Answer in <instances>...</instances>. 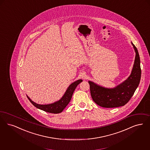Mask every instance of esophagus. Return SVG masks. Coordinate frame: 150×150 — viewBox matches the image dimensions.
Segmentation results:
<instances>
[{
  "label": "esophagus",
  "mask_w": 150,
  "mask_h": 150,
  "mask_svg": "<svg viewBox=\"0 0 150 150\" xmlns=\"http://www.w3.org/2000/svg\"><path fill=\"white\" fill-rule=\"evenodd\" d=\"M80 76H81V78H82L83 79H84V80L86 79V78L87 77L86 74L84 73V72H82V73L80 74Z\"/></svg>",
  "instance_id": "obj_1"
}]
</instances>
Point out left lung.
<instances>
[{
	"label": "left lung",
	"instance_id": "left-lung-1",
	"mask_svg": "<svg viewBox=\"0 0 150 150\" xmlns=\"http://www.w3.org/2000/svg\"><path fill=\"white\" fill-rule=\"evenodd\" d=\"M131 44L136 53L135 59L131 73L126 80L111 88L88 81L91 98L98 105L104 108L124 106L129 102L137 88L141 76L140 59L137 49L132 42Z\"/></svg>",
	"mask_w": 150,
	"mask_h": 150
}]
</instances>
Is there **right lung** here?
<instances>
[{"label":"right lung","mask_w":150,"mask_h":150,"mask_svg":"<svg viewBox=\"0 0 150 150\" xmlns=\"http://www.w3.org/2000/svg\"><path fill=\"white\" fill-rule=\"evenodd\" d=\"M82 81H83V80L79 79L78 80L72 83L69 86V87L66 89L65 93H64L63 96L60 99L51 104H37L35 102L32 101L30 99V98L28 96H27L30 103L36 108L48 113H54V114L60 113L64 110V109L66 108V106L69 103V102H70L74 91L75 90L78 85L80 83H81Z\"/></svg>","instance_id":"right-lung-1"}]
</instances>
